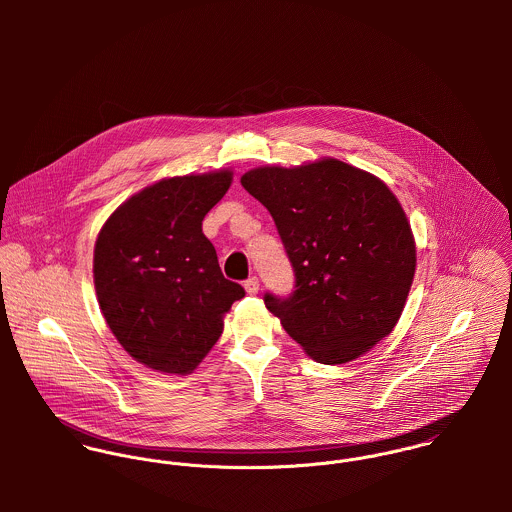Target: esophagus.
Returning <instances> with one entry per match:
<instances>
[{
  "label": "esophagus",
  "instance_id": "1",
  "mask_svg": "<svg viewBox=\"0 0 512 512\" xmlns=\"http://www.w3.org/2000/svg\"><path fill=\"white\" fill-rule=\"evenodd\" d=\"M244 290L250 293V295H256V293L260 292V282H258V278H256V276L248 278V280L244 282Z\"/></svg>",
  "mask_w": 512,
  "mask_h": 512
}]
</instances>
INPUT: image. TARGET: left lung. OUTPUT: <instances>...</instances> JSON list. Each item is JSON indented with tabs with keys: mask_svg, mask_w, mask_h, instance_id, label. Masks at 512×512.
<instances>
[{
	"mask_svg": "<svg viewBox=\"0 0 512 512\" xmlns=\"http://www.w3.org/2000/svg\"><path fill=\"white\" fill-rule=\"evenodd\" d=\"M276 222L295 274L288 297L264 295L317 363L365 355L398 323L416 272L410 222L374 175L339 159L256 167L240 177Z\"/></svg>",
	"mask_w": 512,
	"mask_h": 512,
	"instance_id": "left-lung-1",
	"label": "left lung"
}]
</instances>
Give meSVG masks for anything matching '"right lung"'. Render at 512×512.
<instances>
[{
  "label": "right lung",
  "mask_w": 512,
  "mask_h": 512,
  "mask_svg": "<svg viewBox=\"0 0 512 512\" xmlns=\"http://www.w3.org/2000/svg\"><path fill=\"white\" fill-rule=\"evenodd\" d=\"M230 183L228 169L161 179L122 203L96 238L102 315L130 357L157 372H193L219 341L222 315L244 297L203 234Z\"/></svg>",
  "instance_id": "obj_1"
}]
</instances>
